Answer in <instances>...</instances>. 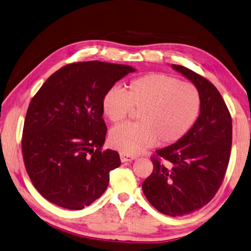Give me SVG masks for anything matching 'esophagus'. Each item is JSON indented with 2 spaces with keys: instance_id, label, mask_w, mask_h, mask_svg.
<instances>
[{
  "instance_id": "1",
  "label": "esophagus",
  "mask_w": 251,
  "mask_h": 251,
  "mask_svg": "<svg viewBox=\"0 0 251 251\" xmlns=\"http://www.w3.org/2000/svg\"><path fill=\"white\" fill-rule=\"evenodd\" d=\"M119 157H121V161L124 163V162H130V161H134L136 156H134V155H129V154H125V153H121L119 154Z\"/></svg>"
}]
</instances>
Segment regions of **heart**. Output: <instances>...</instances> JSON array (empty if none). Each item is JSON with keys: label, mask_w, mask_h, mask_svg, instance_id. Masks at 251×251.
<instances>
[{"label": "heart", "mask_w": 251, "mask_h": 251, "mask_svg": "<svg viewBox=\"0 0 251 251\" xmlns=\"http://www.w3.org/2000/svg\"><path fill=\"white\" fill-rule=\"evenodd\" d=\"M140 110L138 123L114 127L108 141L111 147L126 154H138L158 142L176 143L189 132L200 110V96L190 82L164 74H149L130 81L126 93L113 88L102 97V114L117 124Z\"/></svg>", "instance_id": "obj_1"}]
</instances>
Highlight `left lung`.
<instances>
[{
  "label": "left lung",
  "mask_w": 251,
  "mask_h": 251,
  "mask_svg": "<svg viewBox=\"0 0 251 251\" xmlns=\"http://www.w3.org/2000/svg\"><path fill=\"white\" fill-rule=\"evenodd\" d=\"M196 86L200 114L176 143L157 150L153 172L142 189L155 209L178 217L208 204L224 180L232 143V122L224 98L211 82L183 66L172 65Z\"/></svg>",
  "instance_id": "1"
}]
</instances>
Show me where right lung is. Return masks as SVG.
Returning a JSON list of instances; mask_svg holds the SVG:
<instances>
[{
  "mask_svg": "<svg viewBox=\"0 0 251 251\" xmlns=\"http://www.w3.org/2000/svg\"><path fill=\"white\" fill-rule=\"evenodd\" d=\"M136 69L86 61L62 67L31 100L22 136L26 172L51 203L81 210L105 192L116 151H101L107 127L101 101L115 82Z\"/></svg>",
  "mask_w": 251,
  "mask_h": 251,
  "instance_id": "1",
  "label": "right lung"
}]
</instances>
